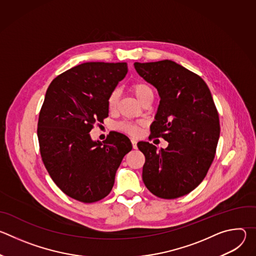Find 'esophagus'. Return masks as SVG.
<instances>
[{
	"mask_svg": "<svg viewBox=\"0 0 256 256\" xmlns=\"http://www.w3.org/2000/svg\"><path fill=\"white\" fill-rule=\"evenodd\" d=\"M130 142H132V148H134V149H136V148H138V147H136V142H138L136 140V138H132Z\"/></svg>",
	"mask_w": 256,
	"mask_h": 256,
	"instance_id": "obj_1",
	"label": "esophagus"
}]
</instances>
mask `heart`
Returning <instances> with one entry per match:
<instances>
[{
    "label": "heart",
    "instance_id": "1",
    "mask_svg": "<svg viewBox=\"0 0 256 256\" xmlns=\"http://www.w3.org/2000/svg\"><path fill=\"white\" fill-rule=\"evenodd\" d=\"M130 90L140 103L144 102L146 99L154 96V92H153V89L151 88V86L148 85L147 83L142 82V81H136V82L132 83ZM118 98H120V92L118 89H114L110 93H109L108 98H107V105L110 110H114V109L116 108ZM116 128L122 132H124L128 134L136 136L140 132V124L130 122V120H122L116 124Z\"/></svg>",
    "mask_w": 256,
    "mask_h": 256
}]
</instances>
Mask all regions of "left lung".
Wrapping results in <instances>:
<instances>
[{
    "mask_svg": "<svg viewBox=\"0 0 256 256\" xmlns=\"http://www.w3.org/2000/svg\"><path fill=\"white\" fill-rule=\"evenodd\" d=\"M134 66L140 77L157 88L161 98L151 136L169 142L159 152L153 144H138L146 158L144 184L161 198L186 196L206 177L220 136L210 91L198 75L169 60Z\"/></svg>",
    "mask_w": 256,
    "mask_h": 256,
    "instance_id": "8db88e82",
    "label": "left lung"
}]
</instances>
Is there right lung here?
Returning <instances> with one entry per match:
<instances>
[{
    "instance_id": "add662e5",
    "label": "right lung",
    "mask_w": 256,
    "mask_h": 256,
    "mask_svg": "<svg viewBox=\"0 0 256 256\" xmlns=\"http://www.w3.org/2000/svg\"><path fill=\"white\" fill-rule=\"evenodd\" d=\"M126 72V62H84L58 75L46 90L38 124L42 159L54 184L76 200L108 196L132 150L120 132H110L102 142L89 134L108 116V95Z\"/></svg>"
}]
</instances>
